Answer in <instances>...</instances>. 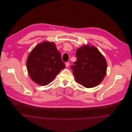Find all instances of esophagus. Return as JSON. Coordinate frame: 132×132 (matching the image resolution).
Segmentation results:
<instances>
[{
    "label": "esophagus",
    "instance_id": "esophagus-1",
    "mask_svg": "<svg viewBox=\"0 0 132 132\" xmlns=\"http://www.w3.org/2000/svg\"><path fill=\"white\" fill-rule=\"evenodd\" d=\"M69 63H68V62H66V63H65V66H66V67H68L69 66Z\"/></svg>",
    "mask_w": 132,
    "mask_h": 132
}]
</instances>
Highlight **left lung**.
<instances>
[{"label": "left lung", "mask_w": 132, "mask_h": 132, "mask_svg": "<svg viewBox=\"0 0 132 132\" xmlns=\"http://www.w3.org/2000/svg\"><path fill=\"white\" fill-rule=\"evenodd\" d=\"M77 61L71 66L76 82L85 88L99 85L106 75L107 62L94 46L84 45L76 51Z\"/></svg>", "instance_id": "1"}]
</instances>
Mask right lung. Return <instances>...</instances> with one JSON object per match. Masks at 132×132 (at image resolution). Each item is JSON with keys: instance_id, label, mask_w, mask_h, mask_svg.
<instances>
[{"instance_id": "obj_1", "label": "right lung", "mask_w": 132, "mask_h": 132, "mask_svg": "<svg viewBox=\"0 0 132 132\" xmlns=\"http://www.w3.org/2000/svg\"><path fill=\"white\" fill-rule=\"evenodd\" d=\"M27 67L34 82L46 86L65 68V65L55 44L44 42L38 44L29 54Z\"/></svg>"}]
</instances>
